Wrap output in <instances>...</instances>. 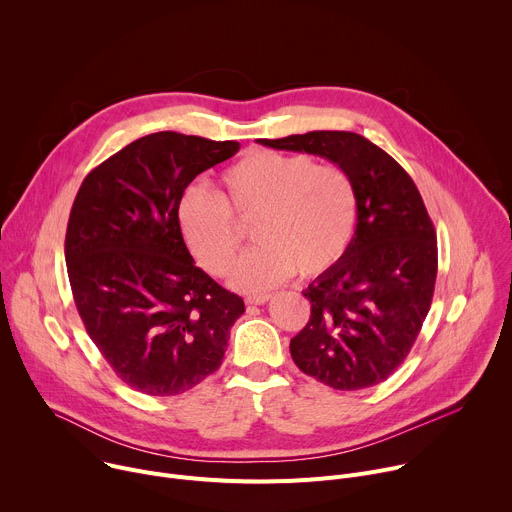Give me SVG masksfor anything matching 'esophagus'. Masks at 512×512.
Wrapping results in <instances>:
<instances>
[{"instance_id": "obj_1", "label": "esophagus", "mask_w": 512, "mask_h": 512, "mask_svg": "<svg viewBox=\"0 0 512 512\" xmlns=\"http://www.w3.org/2000/svg\"><path fill=\"white\" fill-rule=\"evenodd\" d=\"M269 294H259V296H247L245 298V304L247 306H263V304H267L269 302Z\"/></svg>"}]
</instances>
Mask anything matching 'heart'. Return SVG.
Returning <instances> with one entry per match:
<instances>
[{
  "label": "heart",
  "instance_id": "obj_1",
  "mask_svg": "<svg viewBox=\"0 0 512 512\" xmlns=\"http://www.w3.org/2000/svg\"><path fill=\"white\" fill-rule=\"evenodd\" d=\"M358 214L356 186L346 170L316 164L308 154L255 150L223 174L214 194L198 184L180 198L178 221L188 249L210 275L223 277L251 225L257 243L235 267L231 283L263 291L298 269L318 277L348 251Z\"/></svg>",
  "mask_w": 512,
  "mask_h": 512
}]
</instances>
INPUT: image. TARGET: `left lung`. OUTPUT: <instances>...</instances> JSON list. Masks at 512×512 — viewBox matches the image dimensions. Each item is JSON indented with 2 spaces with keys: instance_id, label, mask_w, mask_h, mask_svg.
Segmentation results:
<instances>
[{
  "instance_id": "left-lung-1",
  "label": "left lung",
  "mask_w": 512,
  "mask_h": 512,
  "mask_svg": "<svg viewBox=\"0 0 512 512\" xmlns=\"http://www.w3.org/2000/svg\"><path fill=\"white\" fill-rule=\"evenodd\" d=\"M257 141L338 164L358 196L348 251L304 291L312 314L289 342L291 358L338 391L387 381L419 336L437 275V237L415 182L379 145L352 131Z\"/></svg>"
}]
</instances>
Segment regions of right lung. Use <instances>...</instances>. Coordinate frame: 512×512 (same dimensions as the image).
Here are the masks:
<instances>
[{
  "label": "right lung",
  "mask_w": 512,
  "mask_h": 512,
  "mask_svg": "<svg viewBox=\"0 0 512 512\" xmlns=\"http://www.w3.org/2000/svg\"><path fill=\"white\" fill-rule=\"evenodd\" d=\"M239 141L160 131L99 164L72 202L64 257L79 316L131 389L180 395L223 364L243 298L194 265L178 206Z\"/></svg>",
  "instance_id": "add662e5"
}]
</instances>
